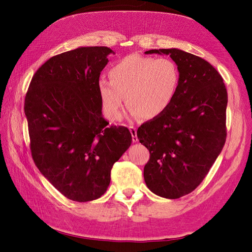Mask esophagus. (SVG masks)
<instances>
[{"instance_id": "34e87169", "label": "esophagus", "mask_w": 252, "mask_h": 252, "mask_svg": "<svg viewBox=\"0 0 252 252\" xmlns=\"http://www.w3.org/2000/svg\"><path fill=\"white\" fill-rule=\"evenodd\" d=\"M129 130H130V133H131V135H132V141H133L134 143L138 142L139 139H138V135H136V129H135V127L129 126Z\"/></svg>"}]
</instances>
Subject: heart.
<instances>
[{
    "instance_id": "b5f03b06",
    "label": "heart",
    "mask_w": 252,
    "mask_h": 252,
    "mask_svg": "<svg viewBox=\"0 0 252 252\" xmlns=\"http://www.w3.org/2000/svg\"><path fill=\"white\" fill-rule=\"evenodd\" d=\"M109 79L97 83L104 111L120 120L126 96L131 117L144 120L159 116L172 102L179 84V71L167 58L128 56L109 70Z\"/></svg>"
}]
</instances>
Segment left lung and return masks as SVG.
I'll use <instances>...</instances> for the list:
<instances>
[{"mask_svg": "<svg viewBox=\"0 0 252 252\" xmlns=\"http://www.w3.org/2000/svg\"><path fill=\"white\" fill-rule=\"evenodd\" d=\"M145 53L168 55L179 84L167 109L136 132L150 154L144 180L157 195L179 199L201 184L224 147L227 90L216 68L200 57L177 48Z\"/></svg>", "mask_w": 252, "mask_h": 252, "instance_id": "1", "label": "left lung"}]
</instances>
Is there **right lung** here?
<instances>
[{
  "instance_id": "obj_1",
  "label": "right lung",
  "mask_w": 252,
  "mask_h": 252,
  "mask_svg": "<svg viewBox=\"0 0 252 252\" xmlns=\"http://www.w3.org/2000/svg\"><path fill=\"white\" fill-rule=\"evenodd\" d=\"M114 53L104 46L80 47L46 61L25 96L32 156L52 186L75 202L101 197L113 164L131 145L124 126L102 116L97 83Z\"/></svg>"
}]
</instances>
